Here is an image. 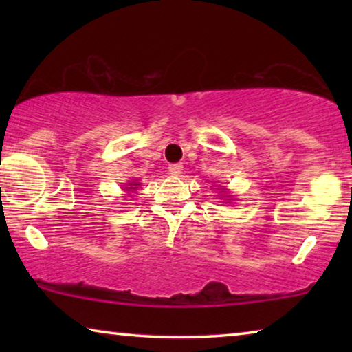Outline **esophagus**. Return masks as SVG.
Here are the masks:
<instances>
[{
	"mask_svg": "<svg viewBox=\"0 0 352 352\" xmlns=\"http://www.w3.org/2000/svg\"><path fill=\"white\" fill-rule=\"evenodd\" d=\"M168 171H170V175H173V176H181L182 165L181 163H171V165L168 166Z\"/></svg>",
	"mask_w": 352,
	"mask_h": 352,
	"instance_id": "1",
	"label": "esophagus"
}]
</instances>
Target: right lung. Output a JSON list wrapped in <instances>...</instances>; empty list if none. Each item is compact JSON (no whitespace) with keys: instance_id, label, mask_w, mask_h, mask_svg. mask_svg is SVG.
I'll use <instances>...</instances> for the list:
<instances>
[{"instance_id":"1","label":"right lung","mask_w":352,"mask_h":352,"mask_svg":"<svg viewBox=\"0 0 352 352\" xmlns=\"http://www.w3.org/2000/svg\"><path fill=\"white\" fill-rule=\"evenodd\" d=\"M128 186H139V182H128ZM129 189H136V187H126V190Z\"/></svg>"}]
</instances>
